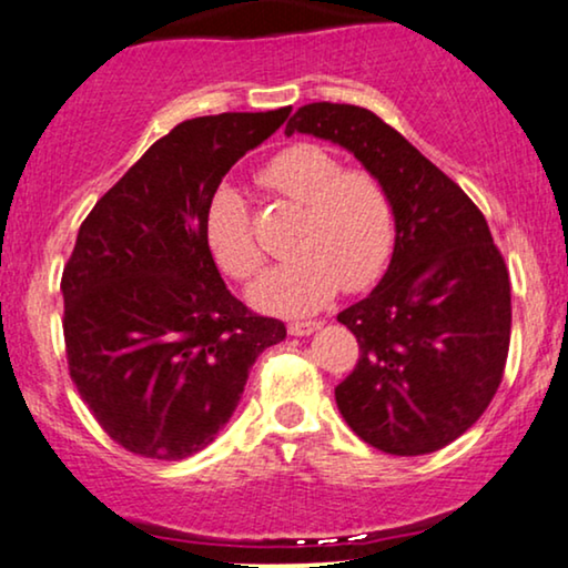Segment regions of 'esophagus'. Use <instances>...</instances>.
I'll return each mask as SVG.
<instances>
[{
  "label": "esophagus",
  "mask_w": 568,
  "mask_h": 568,
  "mask_svg": "<svg viewBox=\"0 0 568 568\" xmlns=\"http://www.w3.org/2000/svg\"><path fill=\"white\" fill-rule=\"evenodd\" d=\"M321 323L318 321H294L290 323V334L292 336H311L313 331H318Z\"/></svg>",
  "instance_id": "1"
}]
</instances>
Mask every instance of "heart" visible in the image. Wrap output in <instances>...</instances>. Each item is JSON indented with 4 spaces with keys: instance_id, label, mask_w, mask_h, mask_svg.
Listing matches in <instances>:
<instances>
[{
    "instance_id": "heart-1",
    "label": "heart",
    "mask_w": 568,
    "mask_h": 568,
    "mask_svg": "<svg viewBox=\"0 0 568 568\" xmlns=\"http://www.w3.org/2000/svg\"><path fill=\"white\" fill-rule=\"evenodd\" d=\"M257 182L302 205V216L292 234V261L268 271L250 290L255 307L307 315L321 311L338 290L363 292L378 282L396 240L394 203L378 176L365 169H344L323 145L297 143L268 159ZM203 230L211 255L232 278L250 282L261 271L263 253L237 187L213 190Z\"/></svg>"
}]
</instances>
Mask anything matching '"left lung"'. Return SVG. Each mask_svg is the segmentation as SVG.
<instances>
[{
  "label": "left lung",
  "mask_w": 568,
  "mask_h": 568,
  "mask_svg": "<svg viewBox=\"0 0 568 568\" xmlns=\"http://www.w3.org/2000/svg\"><path fill=\"white\" fill-rule=\"evenodd\" d=\"M347 149L394 203V255L378 286L336 315L359 359L336 407L365 444L438 452L488 409L511 338V284L488 221L454 180L381 116L307 104L286 124Z\"/></svg>",
  "instance_id": "obj_1"
}]
</instances>
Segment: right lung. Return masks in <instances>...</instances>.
Listing matches in <instances>:
<instances>
[{
	"instance_id": "add662e5",
	"label": "right lung",
	"mask_w": 568,
	"mask_h": 568,
	"mask_svg": "<svg viewBox=\"0 0 568 568\" xmlns=\"http://www.w3.org/2000/svg\"><path fill=\"white\" fill-rule=\"evenodd\" d=\"M290 112L176 124L80 224L62 274L70 378L132 454L176 462L209 446L237 409L255 357L284 342L282 321L226 290L203 221L224 174Z\"/></svg>"
}]
</instances>
